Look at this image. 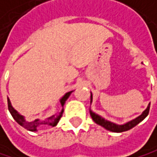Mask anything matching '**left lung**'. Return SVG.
Here are the masks:
<instances>
[{"label": "left lung", "mask_w": 157, "mask_h": 157, "mask_svg": "<svg viewBox=\"0 0 157 157\" xmlns=\"http://www.w3.org/2000/svg\"><path fill=\"white\" fill-rule=\"evenodd\" d=\"M92 100H93V96H92V93H91V102H92ZM149 109H150V104L148 105V107L146 108V109L139 117H137L136 119H134V120H132V121H129V122H127L125 124H122V125H118L116 123H113L111 121H109L105 120L104 118H102L101 116L94 113L91 109H90V115H91L93 121L97 124L102 126L106 130L110 131V132H126V131L131 130L132 128H133L137 124H139L142 121H144L147 117V115L149 113Z\"/></svg>", "instance_id": "8db88e82"}]
</instances>
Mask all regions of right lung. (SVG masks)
Returning <instances> with one entry per match:
<instances>
[{"label":"right lung","mask_w":157,"mask_h":157,"mask_svg":"<svg viewBox=\"0 0 157 157\" xmlns=\"http://www.w3.org/2000/svg\"><path fill=\"white\" fill-rule=\"evenodd\" d=\"M71 92H72V91L66 93V94L61 98V99H60V105H61V107L64 106L66 100L68 99V98L70 97V95L71 94ZM7 100H8V109H9L11 115L13 116V120H14L19 125H21L22 127H24L25 129H26V130H28V131H30V132H36L38 127L44 126V125H45V126H46V125H47V126H51V127L56 126V125L58 124L59 121L60 120V118H61V116H62V113H63V109H62L61 111H60L59 114L53 115V116H51V117H49V118H48V119H46V120H44V121H40V120H38V119H36V120L32 121H27L25 120V117H24V116L20 115V114L13 108V106H12V104H11V102H10V99H9L8 98H7Z\"/></svg>","instance_id":"1"}]
</instances>
